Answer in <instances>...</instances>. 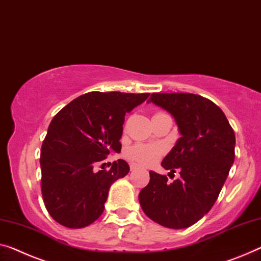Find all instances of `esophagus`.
I'll return each mask as SVG.
<instances>
[{"instance_id": "obj_1", "label": "esophagus", "mask_w": 261, "mask_h": 261, "mask_svg": "<svg viewBox=\"0 0 261 261\" xmlns=\"http://www.w3.org/2000/svg\"><path fill=\"white\" fill-rule=\"evenodd\" d=\"M130 169H131V171H135V170L139 169V166H138V165H136V164H132V165L130 166Z\"/></svg>"}]
</instances>
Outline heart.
<instances>
[{
    "label": "heart",
    "instance_id": "obj_1",
    "mask_svg": "<svg viewBox=\"0 0 261 261\" xmlns=\"http://www.w3.org/2000/svg\"><path fill=\"white\" fill-rule=\"evenodd\" d=\"M164 149L155 144H137L127 151V157L131 161L142 165H152L162 158Z\"/></svg>",
    "mask_w": 261,
    "mask_h": 261
}]
</instances>
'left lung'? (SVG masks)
<instances>
[{"label": "left lung", "mask_w": 261, "mask_h": 261, "mask_svg": "<svg viewBox=\"0 0 261 261\" xmlns=\"http://www.w3.org/2000/svg\"><path fill=\"white\" fill-rule=\"evenodd\" d=\"M149 102L172 115L181 137L163 159L180 178L150 171V181L139 193L145 215L162 226L186 228L207 213L221 191L234 162L236 136L221 109L212 100L185 92L152 93Z\"/></svg>", "instance_id": "left-lung-1"}]
</instances>
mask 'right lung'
Masks as SVG:
<instances>
[{"label": "right lung", "instance_id": "1", "mask_svg": "<svg viewBox=\"0 0 261 261\" xmlns=\"http://www.w3.org/2000/svg\"><path fill=\"white\" fill-rule=\"evenodd\" d=\"M150 93L92 91L77 97L53 118L41 149V190L49 215L82 228L104 211L112 182L129 173L123 159L95 172L96 164L119 153L125 114Z\"/></svg>", "mask_w": 261, "mask_h": 261}]
</instances>
